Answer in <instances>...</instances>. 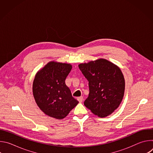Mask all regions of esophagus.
<instances>
[{
    "label": "esophagus",
    "instance_id": "esophagus-1",
    "mask_svg": "<svg viewBox=\"0 0 153 153\" xmlns=\"http://www.w3.org/2000/svg\"><path fill=\"white\" fill-rule=\"evenodd\" d=\"M77 100H78L80 103H82V102H83V97H78V98H77Z\"/></svg>",
    "mask_w": 153,
    "mask_h": 153
}]
</instances>
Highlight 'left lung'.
Masks as SVG:
<instances>
[{
    "instance_id": "8db88e82",
    "label": "left lung",
    "mask_w": 153,
    "mask_h": 153,
    "mask_svg": "<svg viewBox=\"0 0 153 153\" xmlns=\"http://www.w3.org/2000/svg\"><path fill=\"white\" fill-rule=\"evenodd\" d=\"M79 68L88 81L90 92L85 106L100 117L111 114L124 95L125 79L120 68L103 59L81 63Z\"/></svg>"
}]
</instances>
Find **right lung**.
Instances as JSON below:
<instances>
[{
    "label": "right lung",
    "instance_id": "right-lung-1",
    "mask_svg": "<svg viewBox=\"0 0 153 153\" xmlns=\"http://www.w3.org/2000/svg\"><path fill=\"white\" fill-rule=\"evenodd\" d=\"M71 68L70 64L51 62L35 76L34 99L40 110L50 117L62 119L79 103L65 84Z\"/></svg>",
    "mask_w": 153,
    "mask_h": 153
}]
</instances>
